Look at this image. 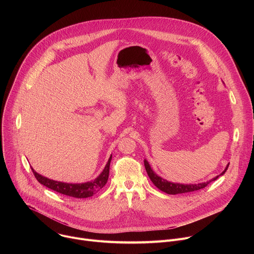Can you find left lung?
<instances>
[{"instance_id":"obj_1","label":"left lung","mask_w":254,"mask_h":254,"mask_svg":"<svg viewBox=\"0 0 254 254\" xmlns=\"http://www.w3.org/2000/svg\"><path fill=\"white\" fill-rule=\"evenodd\" d=\"M228 166L226 167V169L219 175L217 176L215 178H213L212 180L208 181V182H205V183H200V184H191V185H184V184H178V183H171V182H168L167 180H164L163 178L159 177L158 175H156L154 173V171L151 169V166L149 165L148 161L144 160V168H146V171L148 173V176L150 177L151 181L153 182V184L161 191L167 193V194H170V195H176V194H183V193H189V192H194V191H197V190H200V189H203L205 188L207 185H209L211 182H213V181L218 179L220 176H222L226 170L228 169Z\"/></svg>"}]
</instances>
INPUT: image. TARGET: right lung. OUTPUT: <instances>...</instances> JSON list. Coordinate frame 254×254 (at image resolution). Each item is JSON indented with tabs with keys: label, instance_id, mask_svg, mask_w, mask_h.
I'll return each instance as SVG.
<instances>
[{
	"label": "right lung",
	"instance_id": "obj_1",
	"mask_svg": "<svg viewBox=\"0 0 254 254\" xmlns=\"http://www.w3.org/2000/svg\"><path fill=\"white\" fill-rule=\"evenodd\" d=\"M112 157L108 159V162L102 171V173L91 182H87L84 184H67L62 182H57V181H53L50 179H47L39 174L36 173L33 169V174L35 178L37 179L39 183L46 186L47 188L56 191L60 194L69 196V197H74V198H87L93 196L95 193H97L100 189L104 187L108 180V175H110V165L112 161Z\"/></svg>",
	"mask_w": 254,
	"mask_h": 254
}]
</instances>
